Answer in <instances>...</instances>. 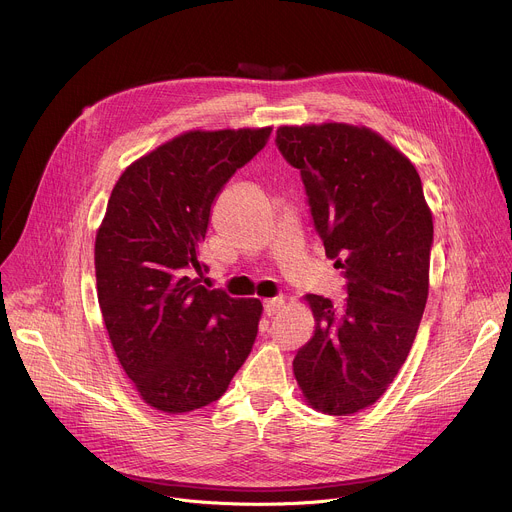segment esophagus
<instances>
[{
    "label": "esophagus",
    "instance_id": "obj_1",
    "mask_svg": "<svg viewBox=\"0 0 512 512\" xmlns=\"http://www.w3.org/2000/svg\"><path fill=\"white\" fill-rule=\"evenodd\" d=\"M281 308H283V298H271V300L263 302V312L267 316H275Z\"/></svg>",
    "mask_w": 512,
    "mask_h": 512
}]
</instances>
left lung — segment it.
Wrapping results in <instances>:
<instances>
[{
  "label": "left lung",
  "mask_w": 512,
  "mask_h": 512,
  "mask_svg": "<svg viewBox=\"0 0 512 512\" xmlns=\"http://www.w3.org/2000/svg\"><path fill=\"white\" fill-rule=\"evenodd\" d=\"M300 170L314 231L342 269L346 300L310 294L316 330L294 358L306 401L328 415L373 405L415 340L429 283L433 221L413 164L371 129L279 127Z\"/></svg>",
  "instance_id": "1"
}]
</instances>
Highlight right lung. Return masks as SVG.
Returning <instances> with one entry per match:
<instances>
[{
    "label": "right lung",
    "mask_w": 512,
    "mask_h": 512,
    "mask_svg": "<svg viewBox=\"0 0 512 512\" xmlns=\"http://www.w3.org/2000/svg\"><path fill=\"white\" fill-rule=\"evenodd\" d=\"M271 127L188 131L133 162L117 180L95 241L101 314L141 399L186 413L221 397L243 367L259 300L206 289L194 271L210 208Z\"/></svg>",
    "instance_id": "1"
}]
</instances>
